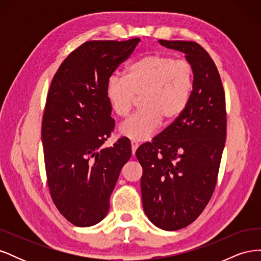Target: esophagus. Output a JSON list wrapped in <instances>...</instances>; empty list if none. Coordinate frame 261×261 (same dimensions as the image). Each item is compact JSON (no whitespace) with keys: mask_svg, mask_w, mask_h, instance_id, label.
<instances>
[{"mask_svg":"<svg viewBox=\"0 0 261 261\" xmlns=\"http://www.w3.org/2000/svg\"><path fill=\"white\" fill-rule=\"evenodd\" d=\"M130 146H132V153H133V155H134V154H135V152H136L137 148H138V144H136V143H134V141H132Z\"/></svg>","mask_w":261,"mask_h":261,"instance_id":"1","label":"esophagus"}]
</instances>
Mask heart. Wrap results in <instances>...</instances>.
I'll return each mask as SVG.
<instances>
[{
    "label": "heart",
    "instance_id": "obj_1",
    "mask_svg": "<svg viewBox=\"0 0 261 261\" xmlns=\"http://www.w3.org/2000/svg\"><path fill=\"white\" fill-rule=\"evenodd\" d=\"M194 73L191 63L165 54H149L132 62L124 77L112 76L106 86V96L112 111L126 117L140 96L141 109L118 132L133 141L151 138L162 120L172 123L183 114L192 96Z\"/></svg>",
    "mask_w": 261,
    "mask_h": 261
}]
</instances>
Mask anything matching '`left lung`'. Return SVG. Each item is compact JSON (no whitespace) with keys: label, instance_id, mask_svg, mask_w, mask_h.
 I'll use <instances>...</instances> for the list:
<instances>
[{"label":"left lung","instance_id":"1","mask_svg":"<svg viewBox=\"0 0 261 261\" xmlns=\"http://www.w3.org/2000/svg\"><path fill=\"white\" fill-rule=\"evenodd\" d=\"M185 53L194 73L191 99L177 120L136 156L143 167V207L159 228L176 231L191 224L207 206L217 184L226 138L225 94L215 62L193 41L159 40Z\"/></svg>","mask_w":261,"mask_h":261}]
</instances>
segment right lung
<instances>
[{
	"label": "right lung",
	"instance_id": "add662e5",
	"mask_svg": "<svg viewBox=\"0 0 261 261\" xmlns=\"http://www.w3.org/2000/svg\"><path fill=\"white\" fill-rule=\"evenodd\" d=\"M140 41H88L70 53L51 83L42 118L48 186L55 206L70 223L91 226L108 215L130 143L120 138L101 146L111 135L106 86L116 67Z\"/></svg>",
	"mask_w": 261,
	"mask_h": 261
}]
</instances>
